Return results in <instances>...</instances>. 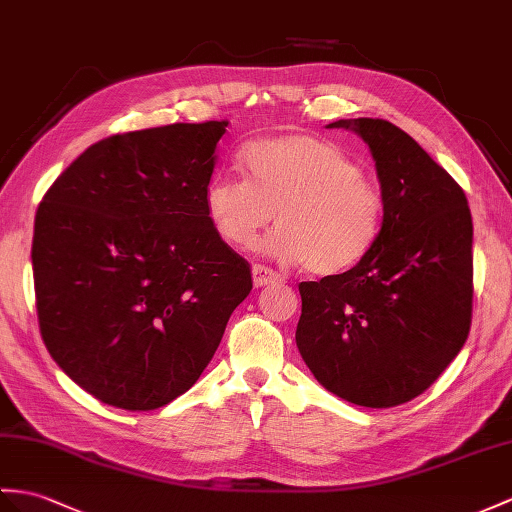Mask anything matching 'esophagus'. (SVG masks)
<instances>
[{"instance_id": "34e87169", "label": "esophagus", "mask_w": 512, "mask_h": 512, "mask_svg": "<svg viewBox=\"0 0 512 512\" xmlns=\"http://www.w3.org/2000/svg\"><path fill=\"white\" fill-rule=\"evenodd\" d=\"M252 278H254V286H267V284H276L280 282L278 273L269 269V267H263V265H254L252 267Z\"/></svg>"}]
</instances>
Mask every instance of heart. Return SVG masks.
Masks as SVG:
<instances>
[{"mask_svg":"<svg viewBox=\"0 0 512 512\" xmlns=\"http://www.w3.org/2000/svg\"><path fill=\"white\" fill-rule=\"evenodd\" d=\"M247 180L213 178L204 208L232 247L254 245L278 217L263 252L304 265L319 278L352 271L376 247L384 197L339 145L310 134H286L243 152Z\"/></svg>","mask_w":512,"mask_h":512,"instance_id":"1","label":"heart"}]
</instances>
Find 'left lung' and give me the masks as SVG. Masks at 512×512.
<instances>
[{
	"label": "left lung",
	"instance_id": "obj_1",
	"mask_svg": "<svg viewBox=\"0 0 512 512\" xmlns=\"http://www.w3.org/2000/svg\"><path fill=\"white\" fill-rule=\"evenodd\" d=\"M369 145L384 219L371 254L341 276L302 282L297 350L345 402L391 408L421 395L471 326L473 223L463 189L413 136L384 119H339Z\"/></svg>",
	"mask_w": 512,
	"mask_h": 512
}]
</instances>
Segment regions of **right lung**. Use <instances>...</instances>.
I'll use <instances>...</instances> for the list:
<instances>
[{
  "label": "right lung",
  "mask_w": 512,
  "mask_h": 512,
  "mask_svg": "<svg viewBox=\"0 0 512 512\" xmlns=\"http://www.w3.org/2000/svg\"><path fill=\"white\" fill-rule=\"evenodd\" d=\"M228 121L115 134L36 210L32 269L47 352L99 402L154 410L186 393L252 291L204 208Z\"/></svg>",
  "instance_id": "1"
}]
</instances>
